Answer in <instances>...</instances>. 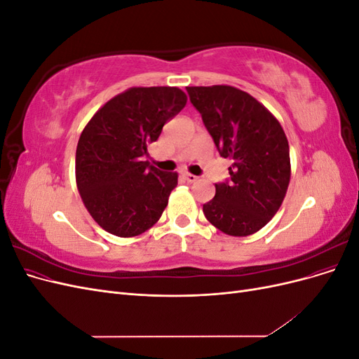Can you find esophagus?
<instances>
[{"label": "esophagus", "mask_w": 359, "mask_h": 359, "mask_svg": "<svg viewBox=\"0 0 359 359\" xmlns=\"http://www.w3.org/2000/svg\"><path fill=\"white\" fill-rule=\"evenodd\" d=\"M184 177H186L187 182H194V181H198V177H196V175H193V173H184Z\"/></svg>", "instance_id": "obj_1"}]
</instances>
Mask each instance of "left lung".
Returning a JSON list of instances; mask_svg holds the SVG:
<instances>
[{"instance_id":"1","label":"left lung","mask_w":359,"mask_h":359,"mask_svg":"<svg viewBox=\"0 0 359 359\" xmlns=\"http://www.w3.org/2000/svg\"><path fill=\"white\" fill-rule=\"evenodd\" d=\"M187 93L220 156L232 160L231 180L215 184V196L203 205L206 220L226 235H253L277 214L289 187L285 130L262 103L235 86H187Z\"/></svg>"}]
</instances>
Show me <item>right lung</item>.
I'll list each match as a JSON object with an SVG mask.
<instances>
[{"instance_id": "obj_1", "label": "right lung", "mask_w": 359, "mask_h": 359, "mask_svg": "<svg viewBox=\"0 0 359 359\" xmlns=\"http://www.w3.org/2000/svg\"><path fill=\"white\" fill-rule=\"evenodd\" d=\"M186 103V93L177 86H132L106 102L82 130L76 186L106 232L137 236L158 222L178 173L149 166L144 156Z\"/></svg>"}]
</instances>
